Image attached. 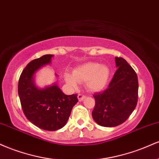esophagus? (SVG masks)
<instances>
[{
    "instance_id": "obj_1",
    "label": "esophagus",
    "mask_w": 159,
    "mask_h": 159,
    "mask_svg": "<svg viewBox=\"0 0 159 159\" xmlns=\"http://www.w3.org/2000/svg\"><path fill=\"white\" fill-rule=\"evenodd\" d=\"M85 98H86V96H84V95H82V94H78V100H79L80 102L83 101V100Z\"/></svg>"
}]
</instances>
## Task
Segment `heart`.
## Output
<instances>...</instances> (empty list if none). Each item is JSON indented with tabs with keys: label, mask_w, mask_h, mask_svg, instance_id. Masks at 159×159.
Returning <instances> with one entry per match:
<instances>
[{
	"label": "heart",
	"mask_w": 159,
	"mask_h": 159,
	"mask_svg": "<svg viewBox=\"0 0 159 159\" xmlns=\"http://www.w3.org/2000/svg\"><path fill=\"white\" fill-rule=\"evenodd\" d=\"M111 75V70L106 65L98 63H87L72 71V75H65V81L72 87H77L78 83H85L86 88L92 92L103 90Z\"/></svg>",
	"instance_id": "obj_1"
}]
</instances>
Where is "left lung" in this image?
Here are the masks:
<instances>
[{
	"instance_id": "1",
	"label": "left lung",
	"mask_w": 159,
	"mask_h": 159,
	"mask_svg": "<svg viewBox=\"0 0 159 159\" xmlns=\"http://www.w3.org/2000/svg\"><path fill=\"white\" fill-rule=\"evenodd\" d=\"M117 67L108 87L93 95L96 101L92 116L101 126L114 127L129 117L135 109L138 80L135 71L123 57H115Z\"/></svg>"
}]
</instances>
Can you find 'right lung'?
I'll return each instance as SVG.
<instances>
[{
	"label": "right lung",
	"mask_w": 159,
	"mask_h": 159,
	"mask_svg": "<svg viewBox=\"0 0 159 159\" xmlns=\"http://www.w3.org/2000/svg\"><path fill=\"white\" fill-rule=\"evenodd\" d=\"M53 54H45L30 61L19 78L18 92L27 119L36 126L47 131L63 128L68 121L72 107L78 102V95H65L57 84L38 88L34 75L52 62Z\"/></svg>",
	"instance_id": "add662e5"
}]
</instances>
